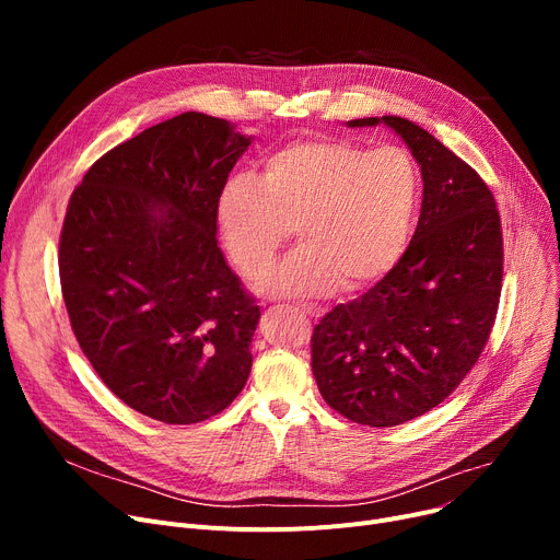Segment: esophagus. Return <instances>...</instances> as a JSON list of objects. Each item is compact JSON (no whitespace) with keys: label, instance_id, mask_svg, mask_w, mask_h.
Masks as SVG:
<instances>
[{"label":"esophagus","instance_id":"1","mask_svg":"<svg viewBox=\"0 0 560 560\" xmlns=\"http://www.w3.org/2000/svg\"><path fill=\"white\" fill-rule=\"evenodd\" d=\"M298 308L304 311V313H308L311 317H319V313H322V311H319L317 306H313V304H298Z\"/></svg>","mask_w":560,"mask_h":560}]
</instances>
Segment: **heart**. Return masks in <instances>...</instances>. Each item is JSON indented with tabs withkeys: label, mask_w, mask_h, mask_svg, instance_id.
I'll use <instances>...</instances> for the list:
<instances>
[{
	"label": "heart",
	"mask_w": 560,
	"mask_h": 560,
	"mask_svg": "<svg viewBox=\"0 0 560 560\" xmlns=\"http://www.w3.org/2000/svg\"><path fill=\"white\" fill-rule=\"evenodd\" d=\"M420 197L416 161L399 144L300 138L262 161L258 179L235 174L218 201L231 260L260 275L298 226L300 249L258 279L270 295L347 292L384 279L399 260Z\"/></svg>",
	"instance_id": "heart-1"
}]
</instances>
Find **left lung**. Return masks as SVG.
<instances>
[{
  "instance_id": "8db88e82",
  "label": "left lung",
  "mask_w": 560,
  "mask_h": 560,
  "mask_svg": "<svg viewBox=\"0 0 560 560\" xmlns=\"http://www.w3.org/2000/svg\"><path fill=\"white\" fill-rule=\"evenodd\" d=\"M381 122L420 165L418 229L384 279L315 325L311 368L342 418L397 427L445 401L479 361L502 295L504 241L490 188L429 131L397 115L347 127Z\"/></svg>"
}]
</instances>
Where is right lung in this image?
Wrapping results in <instances>:
<instances>
[{
  "instance_id": "add662e5",
  "label": "right lung",
  "mask_w": 560,
  "mask_h": 560,
  "mask_svg": "<svg viewBox=\"0 0 560 560\" xmlns=\"http://www.w3.org/2000/svg\"><path fill=\"white\" fill-rule=\"evenodd\" d=\"M249 144L188 110L113 147L68 203L58 272L79 347L115 397L165 424L222 413L252 370L260 311L215 238Z\"/></svg>"
}]
</instances>
